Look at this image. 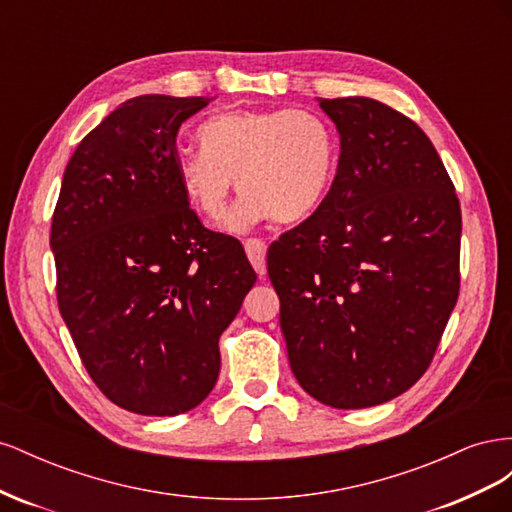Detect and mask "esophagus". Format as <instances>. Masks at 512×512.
<instances>
[{"instance_id":"obj_1","label":"esophagus","mask_w":512,"mask_h":512,"mask_svg":"<svg viewBox=\"0 0 512 512\" xmlns=\"http://www.w3.org/2000/svg\"><path fill=\"white\" fill-rule=\"evenodd\" d=\"M245 254L250 258L252 267L256 269L258 275L267 273V265H265V256H267V243L258 239V237H250L245 239Z\"/></svg>"}]
</instances>
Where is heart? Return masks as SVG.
Wrapping results in <instances>:
<instances>
[{
    "mask_svg": "<svg viewBox=\"0 0 512 512\" xmlns=\"http://www.w3.org/2000/svg\"><path fill=\"white\" fill-rule=\"evenodd\" d=\"M198 151L183 153L177 175L183 194L218 222L239 181L245 192L228 215L230 230L258 220L297 222L327 198L339 162L329 119L309 108H241L213 115L198 128Z\"/></svg>",
    "mask_w": 512,
    "mask_h": 512,
    "instance_id": "heart-1",
    "label": "heart"
}]
</instances>
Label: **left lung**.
I'll return each instance as SVG.
<instances>
[{"mask_svg":"<svg viewBox=\"0 0 512 512\" xmlns=\"http://www.w3.org/2000/svg\"><path fill=\"white\" fill-rule=\"evenodd\" d=\"M339 132L322 205L273 241L288 361L331 408L384 404L421 378L459 297L461 209L427 134L371 98L320 100Z\"/></svg>","mask_w":512,"mask_h":512,"instance_id":"left-lung-1","label":"left lung"}]
</instances>
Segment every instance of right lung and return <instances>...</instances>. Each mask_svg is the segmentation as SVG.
Instances as JSON below:
<instances>
[{
    "label": "right lung",
    "mask_w": 512,
    "mask_h": 512,
    "mask_svg": "<svg viewBox=\"0 0 512 512\" xmlns=\"http://www.w3.org/2000/svg\"><path fill=\"white\" fill-rule=\"evenodd\" d=\"M207 104L123 102L72 153L53 211L61 318L91 380L134 414L211 393L220 335L256 282L241 241L205 228L179 183L177 132Z\"/></svg>",
    "instance_id": "1"
}]
</instances>
